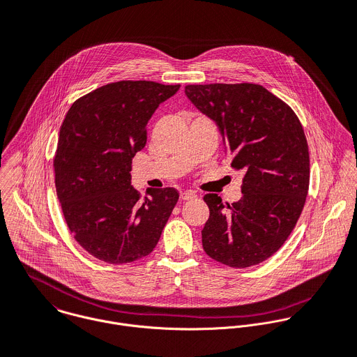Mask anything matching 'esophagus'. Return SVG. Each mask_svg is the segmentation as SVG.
<instances>
[{
	"mask_svg": "<svg viewBox=\"0 0 357 357\" xmlns=\"http://www.w3.org/2000/svg\"><path fill=\"white\" fill-rule=\"evenodd\" d=\"M180 198H181L183 201H190V199H195V198H197V194L192 192V191H184V192L180 194Z\"/></svg>",
	"mask_w": 357,
	"mask_h": 357,
	"instance_id": "obj_1",
	"label": "esophagus"
}]
</instances>
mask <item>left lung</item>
Listing matches in <instances>:
<instances>
[{
    "label": "left lung",
    "instance_id": "8db88e82",
    "mask_svg": "<svg viewBox=\"0 0 357 357\" xmlns=\"http://www.w3.org/2000/svg\"><path fill=\"white\" fill-rule=\"evenodd\" d=\"M185 96L216 123L231 166L245 172L238 202L204 197L209 206L204 250L230 267L259 264L282 246L305 206L310 160L303 127L259 84H190Z\"/></svg>",
    "mask_w": 357,
    "mask_h": 357
}]
</instances>
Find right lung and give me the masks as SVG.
<instances>
[{"label": "right lung", "mask_w": 357, "mask_h": 357, "mask_svg": "<svg viewBox=\"0 0 357 357\" xmlns=\"http://www.w3.org/2000/svg\"><path fill=\"white\" fill-rule=\"evenodd\" d=\"M180 84L123 80L79 98L59 130L54 159L66 225L94 257L130 263L156 246L178 201L174 188L131 187V160L146 144V124Z\"/></svg>", "instance_id": "add662e5"}]
</instances>
